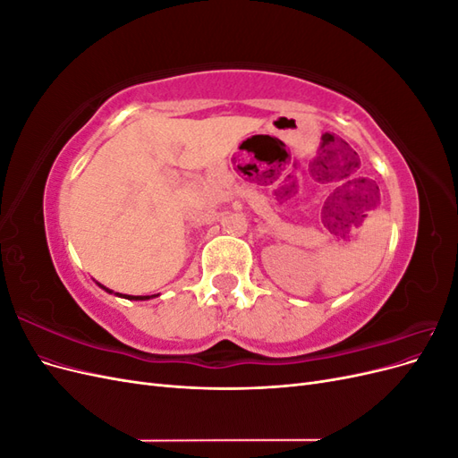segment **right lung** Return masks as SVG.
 <instances>
[{
    "instance_id": "right-lung-1",
    "label": "right lung",
    "mask_w": 458,
    "mask_h": 458,
    "mask_svg": "<svg viewBox=\"0 0 458 458\" xmlns=\"http://www.w3.org/2000/svg\"><path fill=\"white\" fill-rule=\"evenodd\" d=\"M103 290H106V293H113V290H108V288H105L103 284H99ZM116 296H120V298H126V300H148V298H152V296H157V294H152V296H130V294H118L116 293Z\"/></svg>"
}]
</instances>
